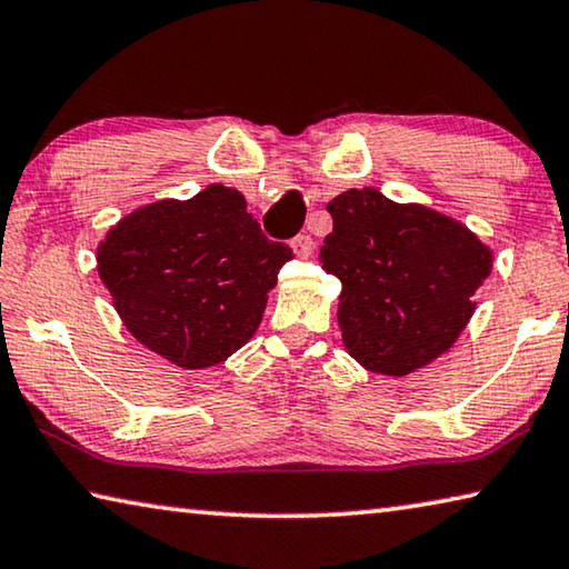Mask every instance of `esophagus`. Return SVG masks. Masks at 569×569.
<instances>
[{"label": "esophagus", "instance_id": "34e87169", "mask_svg": "<svg viewBox=\"0 0 569 569\" xmlns=\"http://www.w3.org/2000/svg\"><path fill=\"white\" fill-rule=\"evenodd\" d=\"M291 248H293V253L298 256V258H308L313 253V248H316V240L308 236V233H298L293 240H291Z\"/></svg>", "mask_w": 569, "mask_h": 569}]
</instances>
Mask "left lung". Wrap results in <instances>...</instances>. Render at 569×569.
Instances as JSON below:
<instances>
[{"label":"left lung","mask_w":569,"mask_h":569,"mask_svg":"<svg viewBox=\"0 0 569 569\" xmlns=\"http://www.w3.org/2000/svg\"><path fill=\"white\" fill-rule=\"evenodd\" d=\"M321 263L339 278V326L369 371L407 377L445 353L475 313L471 296L492 271L477 236L435 210L399 206L377 188L329 206Z\"/></svg>","instance_id":"obj_1"}]
</instances>
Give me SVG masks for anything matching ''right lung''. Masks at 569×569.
<instances>
[{"mask_svg":"<svg viewBox=\"0 0 569 569\" xmlns=\"http://www.w3.org/2000/svg\"><path fill=\"white\" fill-rule=\"evenodd\" d=\"M291 256L238 190L208 186L122 218L98 248V271L134 339L182 369H206L256 333Z\"/></svg>","mask_w":569,"mask_h":569,"instance_id":"add662e5","label":"right lung"}]
</instances>
